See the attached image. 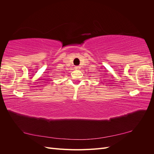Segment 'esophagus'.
<instances>
[{
  "label": "esophagus",
  "mask_w": 154,
  "mask_h": 154,
  "mask_svg": "<svg viewBox=\"0 0 154 154\" xmlns=\"http://www.w3.org/2000/svg\"><path fill=\"white\" fill-rule=\"evenodd\" d=\"M75 68H76V69H77V70H80V66H76Z\"/></svg>",
  "instance_id": "34e87169"
}]
</instances>
